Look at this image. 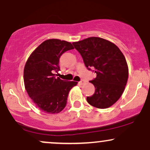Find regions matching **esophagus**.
I'll list each match as a JSON object with an SVG mask.
<instances>
[{"label": "esophagus", "mask_w": 150, "mask_h": 150, "mask_svg": "<svg viewBox=\"0 0 150 150\" xmlns=\"http://www.w3.org/2000/svg\"><path fill=\"white\" fill-rule=\"evenodd\" d=\"M85 80H81L80 82H79L78 83H79V85H84V84L85 83Z\"/></svg>", "instance_id": "esophagus-1"}]
</instances>
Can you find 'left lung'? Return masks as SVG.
<instances>
[{"label": "left lung", "mask_w": 150, "mask_h": 150, "mask_svg": "<svg viewBox=\"0 0 150 150\" xmlns=\"http://www.w3.org/2000/svg\"><path fill=\"white\" fill-rule=\"evenodd\" d=\"M83 58L87 69H94L97 77L89 82L95 92L87 97L89 104L107 108L114 104L124 92L128 67L124 55L113 43L100 37H89L73 43Z\"/></svg>", "instance_id": "8db88e82"}]
</instances>
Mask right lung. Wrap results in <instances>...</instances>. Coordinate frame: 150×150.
Segmentation results:
<instances>
[{
	"label": "right lung",
	"instance_id": "1",
	"mask_svg": "<svg viewBox=\"0 0 150 150\" xmlns=\"http://www.w3.org/2000/svg\"><path fill=\"white\" fill-rule=\"evenodd\" d=\"M71 43L57 39L44 41L31 53L24 68L25 87L36 106L44 112L58 113L65 107L68 93L77 84L56 77L59 58L73 49Z\"/></svg>",
	"mask_w": 150,
	"mask_h": 150
}]
</instances>
